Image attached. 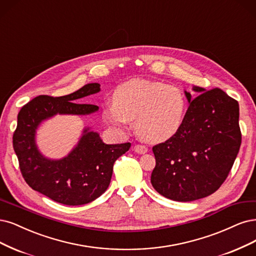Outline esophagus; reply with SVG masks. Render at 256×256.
I'll list each match as a JSON object with an SVG mask.
<instances>
[{
    "mask_svg": "<svg viewBox=\"0 0 256 256\" xmlns=\"http://www.w3.org/2000/svg\"><path fill=\"white\" fill-rule=\"evenodd\" d=\"M134 150L136 152V154H144L148 152V148L146 146H143V145H136L134 147Z\"/></svg>",
    "mask_w": 256,
    "mask_h": 256,
    "instance_id": "esophagus-1",
    "label": "esophagus"
}]
</instances>
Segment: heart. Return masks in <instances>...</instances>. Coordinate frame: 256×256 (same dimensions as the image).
<instances>
[{"instance_id": "obj_1", "label": "heart", "mask_w": 256, "mask_h": 256, "mask_svg": "<svg viewBox=\"0 0 256 256\" xmlns=\"http://www.w3.org/2000/svg\"><path fill=\"white\" fill-rule=\"evenodd\" d=\"M104 118L120 132L134 120L136 134L150 143H161L180 131L188 102L178 86L145 79H132L116 88Z\"/></svg>"}]
</instances>
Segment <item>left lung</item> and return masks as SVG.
I'll return each instance as SVG.
<instances>
[{
  "instance_id": "1",
  "label": "left lung",
  "mask_w": 256,
  "mask_h": 256,
  "mask_svg": "<svg viewBox=\"0 0 256 256\" xmlns=\"http://www.w3.org/2000/svg\"><path fill=\"white\" fill-rule=\"evenodd\" d=\"M200 93L190 102L177 134L152 147V184L160 195L181 202L212 195L226 179L242 144L240 104L222 90Z\"/></svg>"
}]
</instances>
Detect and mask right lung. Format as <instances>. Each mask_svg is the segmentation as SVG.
Masks as SVG:
<instances>
[{"label": "right lung", "instance_id": "obj_1", "mask_svg": "<svg viewBox=\"0 0 256 256\" xmlns=\"http://www.w3.org/2000/svg\"><path fill=\"white\" fill-rule=\"evenodd\" d=\"M100 91V84L94 82L60 98L40 95L18 114L12 144L23 178L32 190L59 204L82 206L102 195L110 184L114 162L130 148V143L104 144L98 132L86 127L73 150L62 158H48L38 149L36 132L43 120L57 114L96 112L98 106L77 102Z\"/></svg>", "mask_w": 256, "mask_h": 256}]
</instances>
